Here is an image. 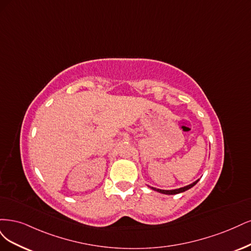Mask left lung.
<instances>
[{"label":"left lung","mask_w":251,"mask_h":251,"mask_svg":"<svg viewBox=\"0 0 251 251\" xmlns=\"http://www.w3.org/2000/svg\"><path fill=\"white\" fill-rule=\"evenodd\" d=\"M198 181H199V179H197L196 181H194V182L191 183V184L185 185V187H183V188L175 189V190H160V189H156V188H153V187H150V189L153 190V191H156V192H158V193H161V194H166V195H175V194H179V193H182V192H185V191L190 190V189L193 188L194 185H195ZM148 187H149V185H148Z\"/></svg>","instance_id":"1"}]
</instances>
